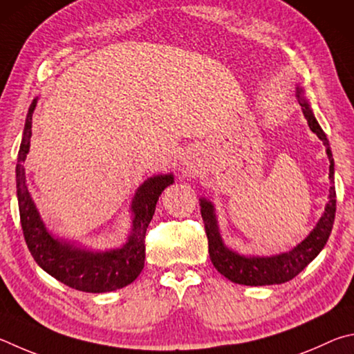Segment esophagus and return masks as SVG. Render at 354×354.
Segmentation results:
<instances>
[{"label": "esophagus", "mask_w": 354, "mask_h": 354, "mask_svg": "<svg viewBox=\"0 0 354 354\" xmlns=\"http://www.w3.org/2000/svg\"><path fill=\"white\" fill-rule=\"evenodd\" d=\"M180 165L183 167H193V165L196 163L197 160V153H196V149L193 147H187L185 151L180 153Z\"/></svg>", "instance_id": "1"}]
</instances>
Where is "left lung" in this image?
<instances>
[{"label":"left lung","instance_id":"obj_1","mask_svg":"<svg viewBox=\"0 0 354 354\" xmlns=\"http://www.w3.org/2000/svg\"><path fill=\"white\" fill-rule=\"evenodd\" d=\"M297 97H299L309 129L324 141V146L326 147L328 158H330L331 187L330 196H328L330 201H328L325 212L317 225L314 227V230L290 252L280 253L275 257H243L222 243L213 203L207 199H201V213L208 238L209 259H212L216 270L233 283L245 284V286H269V284H281L292 280L319 255L331 234L334 216H336V188H334V160L330 142H328L326 135L319 126L317 120H315L306 99L303 97V90L299 86H297Z\"/></svg>","mask_w":354,"mask_h":354}]
</instances>
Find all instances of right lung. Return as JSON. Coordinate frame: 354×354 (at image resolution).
Masks as SVG:
<instances>
[{"label": "right lung", "mask_w": 354, "mask_h": 354, "mask_svg": "<svg viewBox=\"0 0 354 354\" xmlns=\"http://www.w3.org/2000/svg\"><path fill=\"white\" fill-rule=\"evenodd\" d=\"M35 105L37 99H34L28 111L17 163L18 209H20L24 241H26L30 255L35 259V263L55 280L73 289L82 290V292H110V290L127 286L136 280V277L145 268L146 230L149 222L152 221L160 194L174 182L172 174L147 178L136 189L132 201V233L121 249L91 252L77 249L66 241L55 239L46 230L32 199H30L23 165L30 146Z\"/></svg>", "instance_id": "add662e5"}]
</instances>
